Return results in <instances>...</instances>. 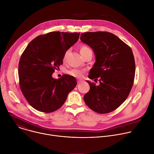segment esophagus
I'll list each match as a JSON object with an SVG mask.
<instances>
[{
    "label": "esophagus",
    "mask_w": 154,
    "mask_h": 154,
    "mask_svg": "<svg viewBox=\"0 0 154 154\" xmlns=\"http://www.w3.org/2000/svg\"><path fill=\"white\" fill-rule=\"evenodd\" d=\"M82 82V80H80V79H78V84H79V83H81V82Z\"/></svg>",
    "instance_id": "obj_1"
}]
</instances>
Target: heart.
Returning a JSON list of instances; mask_svg holds the SVG:
<instances>
[{
  "instance_id": "1",
  "label": "heart",
  "mask_w": 154,
  "mask_h": 154,
  "mask_svg": "<svg viewBox=\"0 0 154 154\" xmlns=\"http://www.w3.org/2000/svg\"><path fill=\"white\" fill-rule=\"evenodd\" d=\"M89 52H92L91 49L88 48V46H81V49H80V53L81 54V56H84V54H86V53H89ZM67 53H68V51L65 53V56H64V58H63V60H65V58H66V56L67 55ZM83 73H84V71L83 70H79V69H76V68H74V69H72L71 70H70L69 72H68V74H70V75L74 76V77H76V78H81L83 75Z\"/></svg>"
}]
</instances>
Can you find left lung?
I'll return each instance as SVG.
<instances>
[{"label": "left lung", "instance_id": "1", "mask_svg": "<svg viewBox=\"0 0 154 154\" xmlns=\"http://www.w3.org/2000/svg\"><path fill=\"white\" fill-rule=\"evenodd\" d=\"M80 39L95 56L88 77L100 79L98 86L86 81L90 90L84 96V102L98 113L112 112L124 103L133 86L135 62L131 49L110 32H85Z\"/></svg>", "mask_w": 154, "mask_h": 154}]
</instances>
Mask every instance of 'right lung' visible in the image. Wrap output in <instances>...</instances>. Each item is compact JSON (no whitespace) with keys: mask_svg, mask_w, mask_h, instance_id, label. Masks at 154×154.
Instances as JSON below:
<instances>
[{"mask_svg":"<svg viewBox=\"0 0 154 154\" xmlns=\"http://www.w3.org/2000/svg\"><path fill=\"white\" fill-rule=\"evenodd\" d=\"M79 33L51 32L32 40L19 62L20 86L29 105L44 112L60 108L76 86L75 77L53 73L63 63L66 51L77 42Z\"/></svg>","mask_w":154,"mask_h":154,"instance_id":"obj_1","label":"right lung"}]
</instances>
